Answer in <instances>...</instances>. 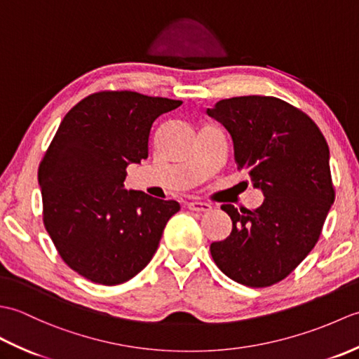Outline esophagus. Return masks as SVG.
<instances>
[{
    "mask_svg": "<svg viewBox=\"0 0 359 359\" xmlns=\"http://www.w3.org/2000/svg\"><path fill=\"white\" fill-rule=\"evenodd\" d=\"M188 210L191 211H210L211 205L207 202H201V201H191L188 202Z\"/></svg>",
    "mask_w": 359,
    "mask_h": 359,
    "instance_id": "obj_1",
    "label": "esophagus"
}]
</instances>
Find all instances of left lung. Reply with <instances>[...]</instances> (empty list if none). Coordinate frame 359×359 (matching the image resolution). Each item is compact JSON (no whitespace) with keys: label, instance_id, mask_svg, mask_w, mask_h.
I'll return each instance as SVG.
<instances>
[{"label":"left lung","instance_id":"1","mask_svg":"<svg viewBox=\"0 0 359 359\" xmlns=\"http://www.w3.org/2000/svg\"><path fill=\"white\" fill-rule=\"evenodd\" d=\"M230 133L238 170L265 196L256 210L222 205L233 220L210 251L228 278L247 287L285 279L321 236L334 201L329 144L306 112L280 98L243 95L207 109Z\"/></svg>","mask_w":359,"mask_h":359}]
</instances>
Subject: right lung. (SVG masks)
Segmentation results:
<instances>
[{
	"label": "right lung",
	"instance_id": "obj_1",
	"mask_svg": "<svg viewBox=\"0 0 359 359\" xmlns=\"http://www.w3.org/2000/svg\"><path fill=\"white\" fill-rule=\"evenodd\" d=\"M180 100L102 90L66 114L38 168L46 231L80 276L118 285L157 251L179 202L126 191V166L148 157L152 123Z\"/></svg>",
	"mask_w": 359,
	"mask_h": 359
}]
</instances>
